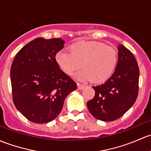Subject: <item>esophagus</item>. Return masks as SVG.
Instances as JSON below:
<instances>
[{
	"label": "esophagus",
	"mask_w": 151,
	"mask_h": 151,
	"mask_svg": "<svg viewBox=\"0 0 151 151\" xmlns=\"http://www.w3.org/2000/svg\"><path fill=\"white\" fill-rule=\"evenodd\" d=\"M77 87H78V90H82L84 88H85V85H82V84L77 83Z\"/></svg>",
	"instance_id": "34e87169"
}]
</instances>
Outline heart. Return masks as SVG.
<instances>
[{
	"label": "heart",
	"instance_id": "b5f03b06",
	"mask_svg": "<svg viewBox=\"0 0 151 151\" xmlns=\"http://www.w3.org/2000/svg\"><path fill=\"white\" fill-rule=\"evenodd\" d=\"M55 61L63 72L71 76L82 67L77 74L81 80L100 83L109 79L118 61L114 47L97 41H82L73 44L70 52L61 50L55 55Z\"/></svg>",
	"mask_w": 151,
	"mask_h": 151
}]
</instances>
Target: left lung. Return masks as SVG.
I'll use <instances>...</instances> for the list:
<instances>
[{
    "label": "left lung",
    "mask_w": 151,
    "mask_h": 151,
    "mask_svg": "<svg viewBox=\"0 0 151 151\" xmlns=\"http://www.w3.org/2000/svg\"><path fill=\"white\" fill-rule=\"evenodd\" d=\"M118 50V63L113 75L105 83L93 87L95 96L87 103L90 114L101 121L118 119L133 106L138 96L137 61L123 45H119Z\"/></svg>",
    "instance_id": "left-lung-1"
}]
</instances>
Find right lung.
Returning <instances> with one entry per match:
<instances>
[{"label":"right lung","mask_w":151,"mask_h":151,"mask_svg":"<svg viewBox=\"0 0 151 151\" xmlns=\"http://www.w3.org/2000/svg\"><path fill=\"white\" fill-rule=\"evenodd\" d=\"M64 43L60 38H36L14 58L11 67L13 102L30 122L53 121L61 113L66 97L77 88L55 61Z\"/></svg>","instance_id":"obj_1"}]
</instances>
